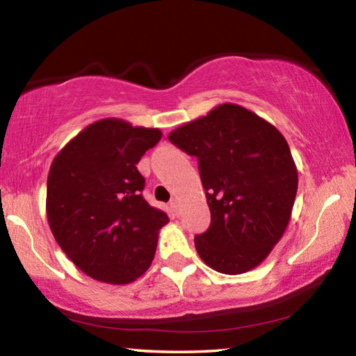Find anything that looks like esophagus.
Listing matches in <instances>:
<instances>
[{"instance_id": "34e87169", "label": "esophagus", "mask_w": 356, "mask_h": 356, "mask_svg": "<svg viewBox=\"0 0 356 356\" xmlns=\"http://www.w3.org/2000/svg\"><path fill=\"white\" fill-rule=\"evenodd\" d=\"M170 206L172 207L174 212H177V210H179V202H177V200H172V201L170 202Z\"/></svg>"}]
</instances>
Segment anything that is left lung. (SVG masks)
Wrapping results in <instances>:
<instances>
[{"mask_svg":"<svg viewBox=\"0 0 356 356\" xmlns=\"http://www.w3.org/2000/svg\"><path fill=\"white\" fill-rule=\"evenodd\" d=\"M168 140L200 165L212 221L195 237L197 254L225 275L256 268L281 240L297 195L286 138L256 113L221 104Z\"/></svg>","mask_w":356,"mask_h":356,"instance_id":"left-lung-1","label":"left lung"}]
</instances>
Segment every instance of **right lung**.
I'll list each match as a JSON object with an SVG mask.
<instances>
[{"instance_id": "right-lung-1", "label": "right lung", "mask_w": 356, "mask_h": 356, "mask_svg": "<svg viewBox=\"0 0 356 356\" xmlns=\"http://www.w3.org/2000/svg\"><path fill=\"white\" fill-rule=\"evenodd\" d=\"M159 129L106 118L59 150L47 180V218L58 245L83 273L129 284L146 272L170 218L149 206L138 161Z\"/></svg>"}]
</instances>
